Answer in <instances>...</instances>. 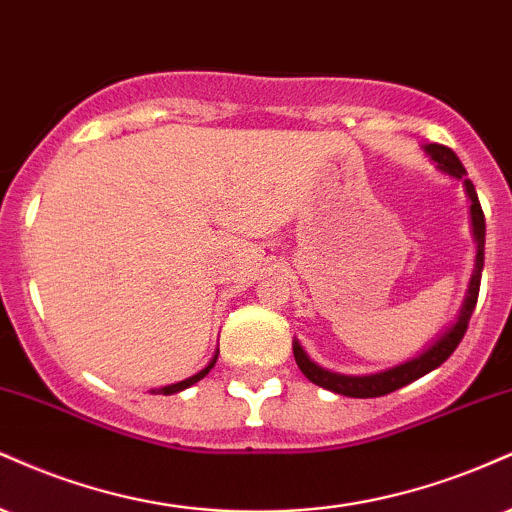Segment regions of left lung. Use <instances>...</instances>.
Instances as JSON below:
<instances>
[{
	"instance_id": "1",
	"label": "left lung",
	"mask_w": 512,
	"mask_h": 512,
	"mask_svg": "<svg viewBox=\"0 0 512 512\" xmlns=\"http://www.w3.org/2000/svg\"><path fill=\"white\" fill-rule=\"evenodd\" d=\"M426 153L431 155L438 162L443 172L453 174L465 182L467 194H470L472 201V227H474V239H477V266H474V275L470 280V290H467V299L462 304V311L458 316V321L450 326L446 333L438 338L429 350H424L419 357L410 359V362L393 366V369L381 371V374H371V376H342V374H333V371L321 369V366L311 362L306 357V352L302 350L299 342H294V359H297V366L302 369V374L309 378L311 383L316 386L333 390L338 395H347V398H381V395L393 393L407 383L417 381L441 366L450 354L455 352V347L460 345V340L465 338L467 333V323H470L474 306H477V297H479V285H482V268H484V234H486V222H484V210L482 203H479L477 191H474V184L470 179H465V167L458 155L453 153L448 146H441V143H429L426 146Z\"/></svg>"
}]
</instances>
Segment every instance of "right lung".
Returning <instances> with one entry per match:
<instances>
[{
    "label": "right lung",
    "mask_w": 512,
    "mask_h": 512,
    "mask_svg": "<svg viewBox=\"0 0 512 512\" xmlns=\"http://www.w3.org/2000/svg\"><path fill=\"white\" fill-rule=\"evenodd\" d=\"M215 362H218V352H215V357H213V359H210V364L206 366V369H203V371H198V374H196V376L186 378V381L172 383V386H165V388H160V390H158V393H162V395H172V393H179V390H184V388L194 386V383H198V381H201V378H203V376H206L210 369H213V366H215ZM153 393H155V390H153Z\"/></svg>",
    "instance_id": "add662e5"
}]
</instances>
